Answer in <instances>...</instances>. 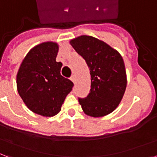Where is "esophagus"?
<instances>
[{"instance_id": "1", "label": "esophagus", "mask_w": 157, "mask_h": 157, "mask_svg": "<svg viewBox=\"0 0 157 157\" xmlns=\"http://www.w3.org/2000/svg\"><path fill=\"white\" fill-rule=\"evenodd\" d=\"M70 80H71V81H72V82L75 83V75H73L72 76L70 77Z\"/></svg>"}]
</instances>
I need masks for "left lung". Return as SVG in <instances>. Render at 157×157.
<instances>
[{"label":"left lung","instance_id":"left-lung-1","mask_svg":"<svg viewBox=\"0 0 157 157\" xmlns=\"http://www.w3.org/2000/svg\"><path fill=\"white\" fill-rule=\"evenodd\" d=\"M70 44L85 59L91 75V89L87 98H78L86 115L101 117L117 107L124 94L127 78L122 56L101 40L82 35Z\"/></svg>","mask_w":157,"mask_h":157}]
</instances>
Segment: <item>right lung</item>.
Masks as SVG:
<instances>
[{
    "label": "right lung",
    "mask_w": 157,
    "mask_h": 157,
    "mask_svg": "<svg viewBox=\"0 0 157 157\" xmlns=\"http://www.w3.org/2000/svg\"><path fill=\"white\" fill-rule=\"evenodd\" d=\"M59 47L56 42L37 45L29 51L19 67L17 89L33 112L51 117L60 111L74 83L60 75L61 62H56Z\"/></svg>",
    "instance_id": "add662e5"
}]
</instances>
